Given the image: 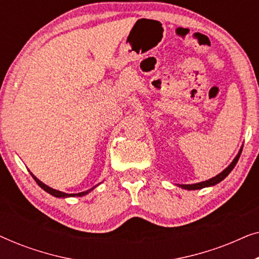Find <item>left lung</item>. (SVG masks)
<instances>
[{
  "label": "left lung",
  "mask_w": 259,
  "mask_h": 259,
  "mask_svg": "<svg viewBox=\"0 0 259 259\" xmlns=\"http://www.w3.org/2000/svg\"><path fill=\"white\" fill-rule=\"evenodd\" d=\"M242 150L243 147L240 148L238 154L236 155V158L233 159V161L230 164L228 167H226L224 171L219 173V175H217L215 177H213V178L208 179V180H205V182H201V183H197V184H191V185H179L182 189H185V190H200V189H204V187H208V186H213L215 185V184L221 183L222 180H224L226 177H228L230 175V172L232 171L233 167H235L237 161H238V159L240 157V153H242Z\"/></svg>",
  "instance_id": "1"
}]
</instances>
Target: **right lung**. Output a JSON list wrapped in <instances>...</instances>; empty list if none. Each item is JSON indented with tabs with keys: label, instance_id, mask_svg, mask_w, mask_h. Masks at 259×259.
<instances>
[{
	"label": "right lung",
	"instance_id": "obj_1",
	"mask_svg": "<svg viewBox=\"0 0 259 259\" xmlns=\"http://www.w3.org/2000/svg\"><path fill=\"white\" fill-rule=\"evenodd\" d=\"M31 175V177H33L34 178V180L35 182L37 183V185L41 187L42 190H45L46 192H48L49 194H52V196H54V197H56V198H68V197H82V196H84V194H87V193H90L92 190H94L95 187L97 186H94V187H92V189H90V190H87V191H84V192H80V193H65V192H61V191H58V190H54V189H52V187H49V186H47L46 185V184H44L41 182V180H38L36 177H35L33 173H30Z\"/></svg>",
	"mask_w": 259,
	"mask_h": 259
}]
</instances>
